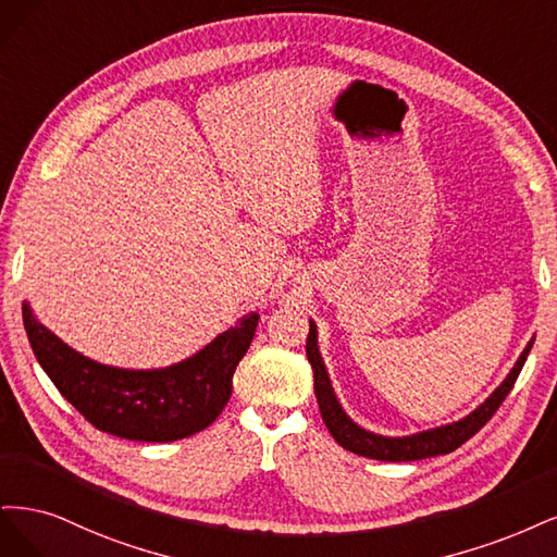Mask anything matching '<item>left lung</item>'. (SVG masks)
I'll return each instance as SVG.
<instances>
[{
	"label": "left lung",
	"mask_w": 557,
	"mask_h": 557,
	"mask_svg": "<svg viewBox=\"0 0 557 557\" xmlns=\"http://www.w3.org/2000/svg\"><path fill=\"white\" fill-rule=\"evenodd\" d=\"M530 349H532V343L523 349V354H520V358L516 361L507 380L502 382L493 396L479 409H474L470 417H465L462 421L451 423V425L425 430V433L411 435V437H382V435L368 433V430H363V428H358L345 414L343 407H339L335 393L331 388L326 368H324V363H321V356L317 349V326L312 324V321H310L308 345H305V354H308V361L314 372V396L319 403L321 419H324L333 440L356 456L386 460V462H407V460L444 456V454L456 451L458 446H462L470 437H474L479 430L493 419L499 405L505 403V398L509 396V391L513 388L520 370H523V366H525V358H528Z\"/></svg>",
	"instance_id": "1"
}]
</instances>
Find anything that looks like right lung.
Returning a JSON list of instances; mask_svg holds the SVG:
<instances>
[{
  "instance_id": "obj_1",
  "label": "right lung",
  "mask_w": 557,
  "mask_h": 557,
  "mask_svg": "<svg viewBox=\"0 0 557 557\" xmlns=\"http://www.w3.org/2000/svg\"><path fill=\"white\" fill-rule=\"evenodd\" d=\"M23 321L37 361L89 423L124 440L173 442L201 433L220 417L259 314L243 317L187 361L150 372L89 361L41 326L29 305H23Z\"/></svg>"
}]
</instances>
